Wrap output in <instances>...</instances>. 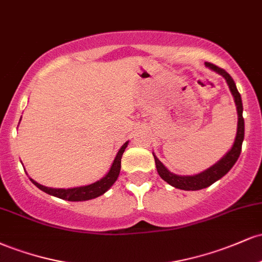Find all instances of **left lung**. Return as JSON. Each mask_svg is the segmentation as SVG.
Returning a JSON list of instances; mask_svg holds the SVG:
<instances>
[{"mask_svg": "<svg viewBox=\"0 0 262 262\" xmlns=\"http://www.w3.org/2000/svg\"><path fill=\"white\" fill-rule=\"evenodd\" d=\"M206 66L210 70L215 71V73L222 75L227 81L229 90L234 97V102H235L236 106V112H237V128H236V135L235 139H234L233 145L229 151L225 154L223 158L221 159L218 162H215L214 165L208 167L207 170L202 171V172L196 173V175L191 176H185V175H176V173L171 172L170 170H167V167L165 166L162 162L156 158V155L152 152L155 159V165L158 173L164 181H166L169 185L172 186L175 188L183 189V191H198V189H202L208 187V186L213 185L215 181H218L219 179H222L224 175H227L229 172V170L234 166L237 159H239L240 152H242V145L243 140H244V118H243V102H242V96H240L239 91H237L235 82L231 79V76L227 71L223 69L218 68V66L210 64V62H206Z\"/></svg>", "mask_w": 262, "mask_h": 262, "instance_id": "left-lung-1", "label": "left lung"}]
</instances>
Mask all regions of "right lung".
<instances>
[{"mask_svg": "<svg viewBox=\"0 0 262 262\" xmlns=\"http://www.w3.org/2000/svg\"><path fill=\"white\" fill-rule=\"evenodd\" d=\"M128 141H125L124 144L122 145V148L118 150L117 152L116 158L112 162V166L108 172L102 177L101 180L98 181L91 183V185L87 186H80V187H74V188H53V187H47V186L40 185L37 181L31 179V181L34 183L35 186L39 189L45 192V193L50 194V196L61 198V200L65 201H71V202H81V201H89V200H93V198H97L102 196L113 186V183L117 181L118 179L119 172H121V160H122V155L124 152L125 148L128 146Z\"/></svg>", "mask_w": 262, "mask_h": 262, "instance_id": "add662e5", "label": "right lung"}]
</instances>
